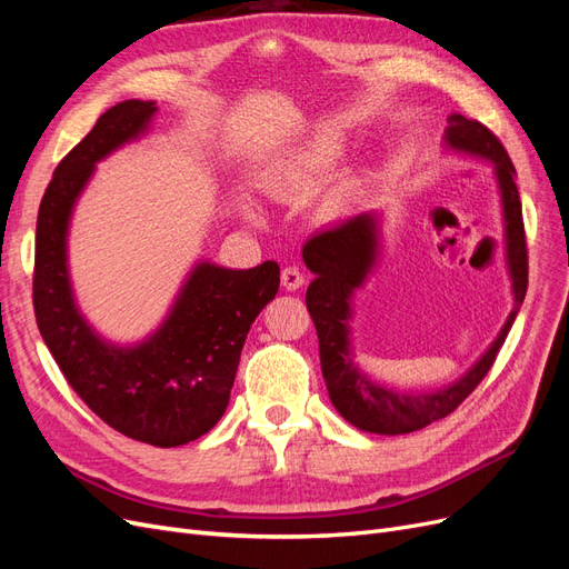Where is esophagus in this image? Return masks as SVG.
<instances>
[{
	"instance_id": "34e87169",
	"label": "esophagus",
	"mask_w": 569,
	"mask_h": 569,
	"mask_svg": "<svg viewBox=\"0 0 569 569\" xmlns=\"http://www.w3.org/2000/svg\"><path fill=\"white\" fill-rule=\"evenodd\" d=\"M280 280H282V287H284L287 291H297V289L306 282L303 272H301L297 266H287V268H282V272H280Z\"/></svg>"
}]
</instances>
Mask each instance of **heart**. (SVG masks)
<instances>
[{"mask_svg": "<svg viewBox=\"0 0 569 569\" xmlns=\"http://www.w3.org/2000/svg\"><path fill=\"white\" fill-rule=\"evenodd\" d=\"M341 153L343 147L335 137H316V140L306 142L274 170V176L270 178L272 194L297 197L311 192L337 168ZM337 194H343V187Z\"/></svg>", "mask_w": 569, "mask_h": 569, "instance_id": "b5f03b06", "label": "heart"}]
</instances>
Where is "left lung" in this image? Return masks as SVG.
I'll list each match as a JSON object with an SVG mask.
<instances>
[{
  "instance_id": "left-lung-1",
  "label": "left lung",
  "mask_w": 569,
  "mask_h": 569,
  "mask_svg": "<svg viewBox=\"0 0 569 569\" xmlns=\"http://www.w3.org/2000/svg\"><path fill=\"white\" fill-rule=\"evenodd\" d=\"M446 142L453 149L489 159L496 166L506 216V251L515 308L501 335L491 343V349L479 358V363L462 380L432 393L393 391L368 380L353 366L349 353V301L353 289L363 284L366 274L375 263L377 218L372 213H358L308 239L303 244V263L308 270L316 272V280L306 291V306L318 332L325 385L341 418L363 429V432L408 435L453 412L491 370L527 295L529 256L522 222V201L518 184H515V166L506 147L487 126L460 113L449 118Z\"/></svg>"
}]
</instances>
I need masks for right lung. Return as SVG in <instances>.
<instances>
[{
    "label": "right lung",
    "mask_w": 569,
    "mask_h": 569,
    "mask_svg": "<svg viewBox=\"0 0 569 569\" xmlns=\"http://www.w3.org/2000/svg\"><path fill=\"white\" fill-rule=\"evenodd\" d=\"M153 111V101H120L57 166L38 211L32 306L47 349L84 406L116 432L170 449L222 418L249 327L278 295L280 266L199 263L161 330L140 347H109L90 330L68 284V218L94 163L140 134Z\"/></svg>",
    "instance_id": "add662e5"
}]
</instances>
